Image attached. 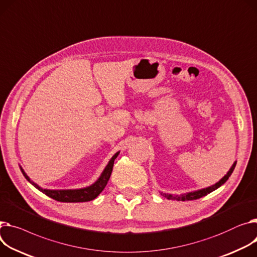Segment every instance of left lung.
I'll use <instances>...</instances> for the list:
<instances>
[{
  "label": "left lung",
  "mask_w": 257,
  "mask_h": 257,
  "mask_svg": "<svg viewBox=\"0 0 257 257\" xmlns=\"http://www.w3.org/2000/svg\"><path fill=\"white\" fill-rule=\"evenodd\" d=\"M235 164L236 162H234L232 164V166L230 167V169L228 170V173L222 178L218 183H216L215 185L211 186V187H208V188H204V189H201V190H198V191H194V192H190V193H186V194H183V195H172V194H166V193H161L164 197H166L167 199H175V200H182V201H185V200H193V199H198L202 196H206L208 195L209 193L213 192L214 190H216L217 188H219L221 185H223L227 180L228 178L230 177V175L232 174L233 169L235 167Z\"/></svg>",
  "instance_id": "left-lung-1"
}]
</instances>
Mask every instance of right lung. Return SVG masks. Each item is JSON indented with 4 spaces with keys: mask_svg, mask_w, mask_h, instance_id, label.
I'll list each match as a JSON object with an SVG mask.
<instances>
[{
    "mask_svg": "<svg viewBox=\"0 0 257 257\" xmlns=\"http://www.w3.org/2000/svg\"><path fill=\"white\" fill-rule=\"evenodd\" d=\"M118 152L115 153L106 165L105 169L103 170V173L101 174L100 178L91 186L87 188H81V189H73V190H48V189H42L41 187H39L37 184L32 182L30 178L26 175L24 172V169L21 167L22 173L25 176V178L34 186L36 187L39 191L42 193L46 194L50 198H53L55 200L61 201V202H83V201H90L95 199L105 188L111 172H112V167H113V162L114 159L117 157Z\"/></svg>",
    "mask_w": 257,
    "mask_h": 257,
    "instance_id": "add662e5",
    "label": "right lung"
}]
</instances>
